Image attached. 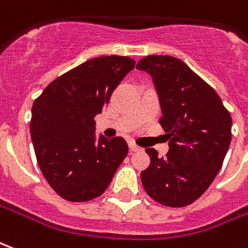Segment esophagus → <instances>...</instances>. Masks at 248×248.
<instances>
[{"label": "esophagus", "instance_id": "obj_1", "mask_svg": "<svg viewBox=\"0 0 248 248\" xmlns=\"http://www.w3.org/2000/svg\"><path fill=\"white\" fill-rule=\"evenodd\" d=\"M129 148H130V151H133V152L139 151V150H140V147H138V146H137V144H135V143H133V142L129 143Z\"/></svg>", "mask_w": 248, "mask_h": 248}]
</instances>
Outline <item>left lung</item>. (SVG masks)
I'll list each match as a JSON object with an SVG mask.
<instances>
[{
  "label": "left lung",
  "instance_id": "1",
  "mask_svg": "<svg viewBox=\"0 0 248 248\" xmlns=\"http://www.w3.org/2000/svg\"><path fill=\"white\" fill-rule=\"evenodd\" d=\"M137 68L152 78L170 140L164 157L146 148L151 163L140 173L143 188L161 205L183 208L200 199L221 170L232 117L216 91L180 59L150 55Z\"/></svg>",
  "mask_w": 248,
  "mask_h": 248
}]
</instances>
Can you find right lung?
I'll use <instances>...</instances> for the list:
<instances>
[{"instance_id": "1", "label": "right lung", "mask_w": 248, "mask_h": 248, "mask_svg": "<svg viewBox=\"0 0 248 248\" xmlns=\"http://www.w3.org/2000/svg\"><path fill=\"white\" fill-rule=\"evenodd\" d=\"M127 56H101L49 84L32 105L30 133L36 160L51 188L64 200L101 196L127 155L124 138H96L94 117L134 69Z\"/></svg>"}]
</instances>
